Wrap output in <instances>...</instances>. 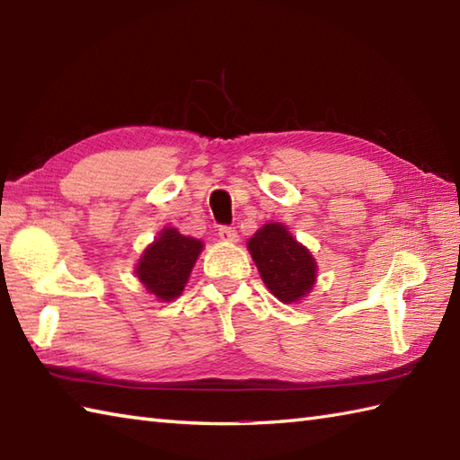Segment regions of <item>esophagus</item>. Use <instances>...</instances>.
Returning a JSON list of instances; mask_svg holds the SVG:
<instances>
[{"label": "esophagus", "instance_id": "1", "mask_svg": "<svg viewBox=\"0 0 460 460\" xmlns=\"http://www.w3.org/2000/svg\"><path fill=\"white\" fill-rule=\"evenodd\" d=\"M219 239L225 243H237L239 235L235 227H227V225H223V227H219Z\"/></svg>", "mask_w": 460, "mask_h": 460}]
</instances>
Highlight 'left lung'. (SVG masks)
Wrapping results in <instances>:
<instances>
[{
	"label": "left lung",
	"mask_w": 460,
	"mask_h": 460,
	"mask_svg": "<svg viewBox=\"0 0 460 460\" xmlns=\"http://www.w3.org/2000/svg\"><path fill=\"white\" fill-rule=\"evenodd\" d=\"M267 288L290 305L305 298L316 282V261L282 223H267L247 243Z\"/></svg>",
	"instance_id": "obj_1"
}]
</instances>
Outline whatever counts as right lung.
Returning a JSON list of instances; mask_svg holds the SVG:
<instances>
[{
	"label": "right lung",
	"instance_id": "obj_1",
	"mask_svg": "<svg viewBox=\"0 0 460 460\" xmlns=\"http://www.w3.org/2000/svg\"><path fill=\"white\" fill-rule=\"evenodd\" d=\"M201 249L199 239L185 237L178 229L165 227L144 251L136 267V277L155 298L170 302L181 295Z\"/></svg>",
	"mask_w": 460,
	"mask_h": 460
}]
</instances>
